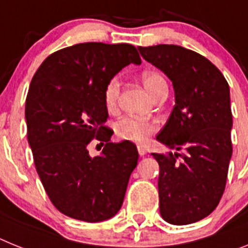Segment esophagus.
I'll return each instance as SVG.
<instances>
[{"mask_svg": "<svg viewBox=\"0 0 248 248\" xmlns=\"http://www.w3.org/2000/svg\"><path fill=\"white\" fill-rule=\"evenodd\" d=\"M137 151H139L140 156L146 155V149H145V147H143L142 145H139V146H137Z\"/></svg>", "mask_w": 248, "mask_h": 248, "instance_id": "esophagus-1", "label": "esophagus"}]
</instances>
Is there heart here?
Masks as SVG:
<instances>
[{"mask_svg":"<svg viewBox=\"0 0 248 248\" xmlns=\"http://www.w3.org/2000/svg\"><path fill=\"white\" fill-rule=\"evenodd\" d=\"M142 82L147 92L151 94V97L155 95V93L159 89L168 87L166 80L161 74L156 72H145L142 74ZM121 82L118 77H113L108 80L103 92V99H105L106 107L112 111L117 105L118 95H120ZM114 132L120 139L127 141H134V142H143L146 141L151 135L154 134L157 128L154 121L143 120V118L134 117V116H124L114 122Z\"/></svg>","mask_w":248,"mask_h":248,"instance_id":"b5f03b06","label":"heart"}]
</instances>
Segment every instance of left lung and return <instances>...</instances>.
Instances as JSON below:
<instances>
[{
	"instance_id": "1",
	"label": "left lung",
	"mask_w": 248,
	"mask_h": 248,
	"mask_svg": "<svg viewBox=\"0 0 248 248\" xmlns=\"http://www.w3.org/2000/svg\"><path fill=\"white\" fill-rule=\"evenodd\" d=\"M137 49L165 73L175 92V106L156 139L176 153L153 154L160 166V214L176 226L194 223L216 209L226 188L230 87L217 66L193 50L165 44Z\"/></svg>"
}]
</instances>
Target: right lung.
I'll list each match as a JSON object with an SVG mask.
<instances>
[{"label": "right lung", "instance_id": "add662e5", "mask_svg": "<svg viewBox=\"0 0 248 248\" xmlns=\"http://www.w3.org/2000/svg\"><path fill=\"white\" fill-rule=\"evenodd\" d=\"M141 64L130 44L83 43L44 60L30 83L25 117L28 141L44 189L58 211L74 219H109L124 203L139 153L130 141L109 142L103 92L128 64ZM95 138L105 145L89 155Z\"/></svg>", "mask_w": 248, "mask_h": 248}]
</instances>
